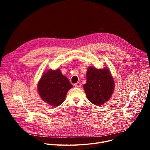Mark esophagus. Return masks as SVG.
<instances>
[{"mask_svg": "<svg viewBox=\"0 0 150 150\" xmlns=\"http://www.w3.org/2000/svg\"><path fill=\"white\" fill-rule=\"evenodd\" d=\"M81 85V82H78L77 83H76L74 84V86H75V87H78V88L80 87Z\"/></svg>", "mask_w": 150, "mask_h": 150, "instance_id": "1", "label": "esophagus"}]
</instances>
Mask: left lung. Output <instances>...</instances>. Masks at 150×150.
I'll return each mask as SVG.
<instances>
[{
    "label": "left lung",
    "mask_w": 150,
    "mask_h": 150,
    "mask_svg": "<svg viewBox=\"0 0 150 150\" xmlns=\"http://www.w3.org/2000/svg\"><path fill=\"white\" fill-rule=\"evenodd\" d=\"M114 87V80L108 68H88L83 88L90 102L97 105L103 104L111 97Z\"/></svg>",
    "instance_id": "left-lung-1"
}]
</instances>
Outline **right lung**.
I'll return each instance as SVG.
<instances>
[{"mask_svg":"<svg viewBox=\"0 0 150 150\" xmlns=\"http://www.w3.org/2000/svg\"><path fill=\"white\" fill-rule=\"evenodd\" d=\"M72 87V85L59 69L45 73L38 83V91L42 100L54 107L64 101L67 92Z\"/></svg>","mask_w":150,"mask_h":150,"instance_id":"obj_1","label":"right lung"}]
</instances>
